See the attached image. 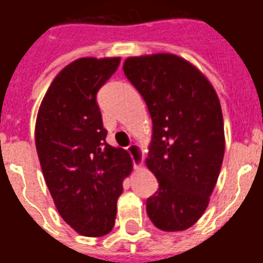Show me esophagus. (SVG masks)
<instances>
[{"mask_svg":"<svg viewBox=\"0 0 263 263\" xmlns=\"http://www.w3.org/2000/svg\"><path fill=\"white\" fill-rule=\"evenodd\" d=\"M128 152L131 154L132 159H134V165L141 166L143 162V149L141 145L138 143H131L128 146Z\"/></svg>","mask_w":263,"mask_h":263,"instance_id":"34e87169","label":"esophagus"}]
</instances>
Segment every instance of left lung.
Listing matches in <instances>:
<instances>
[{"label":"left lung","instance_id":"obj_1","mask_svg":"<svg viewBox=\"0 0 263 263\" xmlns=\"http://www.w3.org/2000/svg\"><path fill=\"white\" fill-rule=\"evenodd\" d=\"M122 69L152 118L145 162L159 189L146 200V213L162 231L187 230L207 209L222 165L218 96L196 66L176 54L126 58Z\"/></svg>","mask_w":263,"mask_h":263}]
</instances>
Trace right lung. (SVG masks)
I'll return each instance as SVG.
<instances>
[{"label": "right lung", "mask_w": 263, "mask_h": 263, "mask_svg": "<svg viewBox=\"0 0 263 263\" xmlns=\"http://www.w3.org/2000/svg\"><path fill=\"white\" fill-rule=\"evenodd\" d=\"M120 62H71L54 77L37 111L35 143L45 182L62 218L84 237H103L112 230L122 182L132 172L125 149L105 142L96 100Z\"/></svg>", "instance_id": "right-lung-1"}]
</instances>
